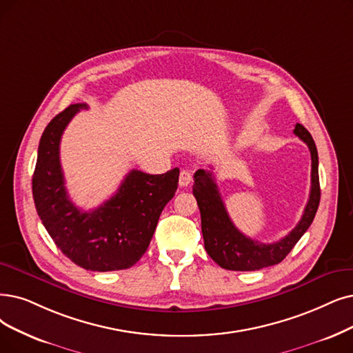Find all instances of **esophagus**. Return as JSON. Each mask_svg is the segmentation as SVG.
<instances>
[{"mask_svg":"<svg viewBox=\"0 0 353 353\" xmlns=\"http://www.w3.org/2000/svg\"><path fill=\"white\" fill-rule=\"evenodd\" d=\"M192 171L191 169H182L181 174H179V185L181 187H187L191 184L192 181Z\"/></svg>","mask_w":353,"mask_h":353,"instance_id":"1","label":"esophagus"}]
</instances>
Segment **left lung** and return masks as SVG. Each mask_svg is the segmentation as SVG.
<instances>
[{"label":"left lung","mask_w":353,"mask_h":353,"mask_svg":"<svg viewBox=\"0 0 353 353\" xmlns=\"http://www.w3.org/2000/svg\"><path fill=\"white\" fill-rule=\"evenodd\" d=\"M294 133L312 153V190L299 224L275 243H259L239 232L230 220L211 171L199 169L194 174L192 194L201 213V230L205 250L217 265L229 271H258L283 261L313 223L320 203L319 154L312 134L295 124Z\"/></svg>","instance_id":"left-lung-1"}]
</instances>
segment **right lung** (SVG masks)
Here are the masks:
<instances>
[{"mask_svg": "<svg viewBox=\"0 0 353 353\" xmlns=\"http://www.w3.org/2000/svg\"><path fill=\"white\" fill-rule=\"evenodd\" d=\"M81 108L88 105H69L41 134L33 174L34 205L54 245L74 263L97 272L128 270L146 252L162 210L178 188L179 169L162 175L132 169L103 205L91 211L78 208L65 187L59 145Z\"/></svg>", "mask_w": 353, "mask_h": 353, "instance_id": "right-lung-1", "label": "right lung"}]
</instances>
